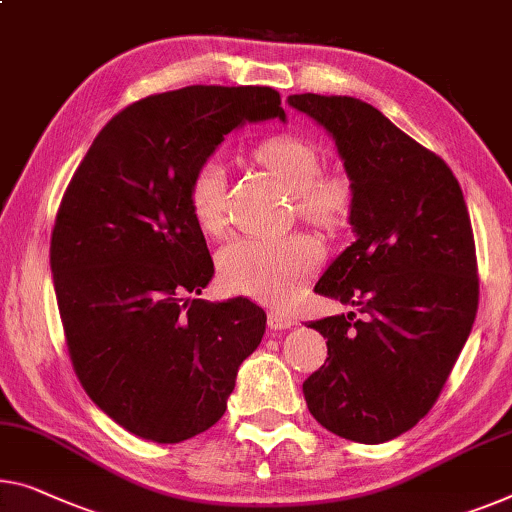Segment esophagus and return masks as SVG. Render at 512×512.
Masks as SVG:
<instances>
[{
  "label": "esophagus",
  "mask_w": 512,
  "mask_h": 512,
  "mask_svg": "<svg viewBox=\"0 0 512 512\" xmlns=\"http://www.w3.org/2000/svg\"><path fill=\"white\" fill-rule=\"evenodd\" d=\"M296 324V319L292 315H285V312H271L269 315V326L276 331H285V329H292Z\"/></svg>",
  "instance_id": "esophagus-1"
}]
</instances>
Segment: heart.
Instances as JSON below:
<instances>
[{
  "label": "heart",
  "instance_id": "obj_1",
  "mask_svg": "<svg viewBox=\"0 0 512 512\" xmlns=\"http://www.w3.org/2000/svg\"><path fill=\"white\" fill-rule=\"evenodd\" d=\"M253 158L292 195L296 213L324 230H338L352 213V183L340 172H319L322 158L301 137L273 135L253 149ZM227 174L218 160H204L188 183V207L209 234L225 230ZM324 259V248L310 234L282 239L241 236L220 250V273L234 292L269 305H287L301 294Z\"/></svg>",
  "mask_w": 512,
  "mask_h": 512
}]
</instances>
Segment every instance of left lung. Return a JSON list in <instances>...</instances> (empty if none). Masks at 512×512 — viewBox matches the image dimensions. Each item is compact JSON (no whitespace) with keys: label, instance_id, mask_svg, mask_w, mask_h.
<instances>
[{"label":"left lung","instance_id":"obj_1","mask_svg":"<svg viewBox=\"0 0 512 512\" xmlns=\"http://www.w3.org/2000/svg\"><path fill=\"white\" fill-rule=\"evenodd\" d=\"M287 103L333 135L352 181L356 241L315 292L361 312L310 329L329 358L303 381L310 414L358 444H384L437 402L478 310L474 230L444 160L352 96L294 94Z\"/></svg>","mask_w":512,"mask_h":512}]
</instances>
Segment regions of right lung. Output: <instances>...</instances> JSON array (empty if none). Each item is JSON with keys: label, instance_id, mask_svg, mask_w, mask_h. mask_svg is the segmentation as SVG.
I'll list each match as a JSON object with an SVG mask.
<instances>
[{"label": "right lung", "instance_id": "right-lung-1", "mask_svg": "<svg viewBox=\"0 0 512 512\" xmlns=\"http://www.w3.org/2000/svg\"><path fill=\"white\" fill-rule=\"evenodd\" d=\"M285 121L271 87L193 85L147 96L105 124L61 197L50 241L73 370L114 423L156 444L209 430L266 312L193 299L213 276L188 183L227 133Z\"/></svg>", "mask_w": 512, "mask_h": 512}]
</instances>
